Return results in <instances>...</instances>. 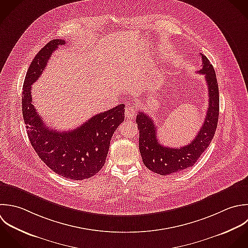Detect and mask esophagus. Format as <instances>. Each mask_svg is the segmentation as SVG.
Here are the masks:
<instances>
[{"label": "esophagus", "mask_w": 248, "mask_h": 248, "mask_svg": "<svg viewBox=\"0 0 248 248\" xmlns=\"http://www.w3.org/2000/svg\"><path fill=\"white\" fill-rule=\"evenodd\" d=\"M124 114H125V117H126V118H128V119H133L134 116L136 115V109H135L132 105H128V106L125 108Z\"/></svg>", "instance_id": "1"}]
</instances>
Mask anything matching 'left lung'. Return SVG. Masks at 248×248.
I'll return each mask as SVG.
<instances>
[{
  "instance_id": "obj_1",
  "label": "left lung",
  "mask_w": 248,
  "mask_h": 248,
  "mask_svg": "<svg viewBox=\"0 0 248 248\" xmlns=\"http://www.w3.org/2000/svg\"><path fill=\"white\" fill-rule=\"evenodd\" d=\"M203 67L198 73L205 74L209 92V107L202 127L196 137L181 148L164 147L158 142L154 120L143 112L136 117L139 129V150L145 166L154 173L166 176L193 166L210 146L217 127L219 115V92L217 75L209 59L201 54Z\"/></svg>"
}]
</instances>
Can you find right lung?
<instances>
[{
    "instance_id": "1",
    "label": "right lung",
    "mask_w": 248,
    "mask_h": 248,
    "mask_svg": "<svg viewBox=\"0 0 248 248\" xmlns=\"http://www.w3.org/2000/svg\"><path fill=\"white\" fill-rule=\"evenodd\" d=\"M63 44V39L51 40L31 61L23 84L22 113L30 142L39 158L56 174L82 181L103 167L111 138L124 121V105L99 113L67 132L46 126L31 102V84L44 70L52 53Z\"/></svg>"
}]
</instances>
